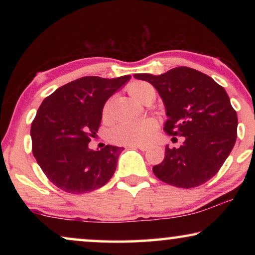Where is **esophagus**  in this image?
I'll return each instance as SVG.
<instances>
[{
  "instance_id": "1",
  "label": "esophagus",
  "mask_w": 255,
  "mask_h": 255,
  "mask_svg": "<svg viewBox=\"0 0 255 255\" xmlns=\"http://www.w3.org/2000/svg\"><path fill=\"white\" fill-rule=\"evenodd\" d=\"M130 147L139 148V149H140V151H147V149H148V146H146V145H131Z\"/></svg>"
}]
</instances>
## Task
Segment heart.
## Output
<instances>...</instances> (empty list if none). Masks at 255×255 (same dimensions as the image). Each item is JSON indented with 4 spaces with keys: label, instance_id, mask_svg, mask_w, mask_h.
I'll return each instance as SVG.
<instances>
[{
    "label": "heart",
    "instance_id": "1",
    "mask_svg": "<svg viewBox=\"0 0 255 255\" xmlns=\"http://www.w3.org/2000/svg\"><path fill=\"white\" fill-rule=\"evenodd\" d=\"M153 89L146 82H133L128 87V92L134 100L142 102L145 94ZM110 115V103H107L103 109V117ZM158 128V123L153 118H145L133 122H123L111 128L110 139L116 144L122 145H142L151 140Z\"/></svg>",
    "mask_w": 255,
    "mask_h": 255
}]
</instances>
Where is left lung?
Returning <instances> with one entry per match:
<instances>
[{
	"label": "left lung",
	"mask_w": 255,
	"mask_h": 255,
	"mask_svg": "<svg viewBox=\"0 0 255 255\" xmlns=\"http://www.w3.org/2000/svg\"><path fill=\"white\" fill-rule=\"evenodd\" d=\"M133 76L158 90L168 117L163 130L184 137L179 148L166 146L163 161L153 167L155 176L179 188H194L210 180L237 139L238 117L225 89L210 76L189 67Z\"/></svg>",
	"instance_id": "1"
}]
</instances>
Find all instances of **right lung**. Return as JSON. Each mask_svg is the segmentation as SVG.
<instances>
[{
  "label": "right lung",
  "instance_id": "obj_1",
  "mask_svg": "<svg viewBox=\"0 0 255 255\" xmlns=\"http://www.w3.org/2000/svg\"><path fill=\"white\" fill-rule=\"evenodd\" d=\"M131 75L85 76L60 87L40 104L31 124L32 153L52 183L69 194L103 187L117 167L123 147L90 149L103 107Z\"/></svg>",
  "mask_w": 255,
  "mask_h": 255
}]
</instances>
